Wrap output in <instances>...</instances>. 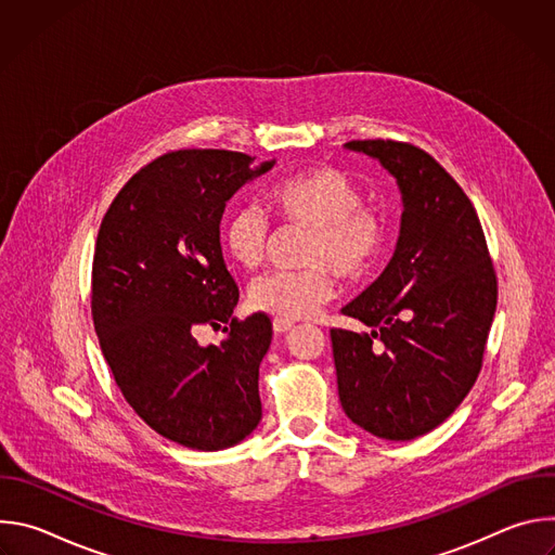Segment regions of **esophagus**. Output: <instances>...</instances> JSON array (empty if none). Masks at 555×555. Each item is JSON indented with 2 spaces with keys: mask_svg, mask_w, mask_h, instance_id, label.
Here are the masks:
<instances>
[{
  "mask_svg": "<svg viewBox=\"0 0 555 555\" xmlns=\"http://www.w3.org/2000/svg\"><path fill=\"white\" fill-rule=\"evenodd\" d=\"M272 327L276 334H287L294 327V321H285V319H274Z\"/></svg>",
  "mask_w": 555,
  "mask_h": 555,
  "instance_id": "obj_1",
  "label": "esophagus"
}]
</instances>
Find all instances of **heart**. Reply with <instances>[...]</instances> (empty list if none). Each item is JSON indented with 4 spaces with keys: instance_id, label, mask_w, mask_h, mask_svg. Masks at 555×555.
Here are the masks:
<instances>
[{
    "instance_id": "obj_1",
    "label": "heart",
    "mask_w": 555,
    "mask_h": 555,
    "mask_svg": "<svg viewBox=\"0 0 555 555\" xmlns=\"http://www.w3.org/2000/svg\"><path fill=\"white\" fill-rule=\"evenodd\" d=\"M266 204L283 225L305 228L300 270L270 272L250 285V305L276 319L296 321L319 311L347 285L369 279L386 248L384 212L362 202L360 186L334 167H311L279 180ZM272 228L255 206H236L223 221V246L246 270L259 268L270 250Z\"/></svg>"
}]
</instances>
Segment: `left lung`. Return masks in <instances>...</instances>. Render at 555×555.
<instances>
[{"instance_id":"obj_1","label":"left lung","mask_w":555,"mask_h":555,"mask_svg":"<svg viewBox=\"0 0 555 555\" xmlns=\"http://www.w3.org/2000/svg\"><path fill=\"white\" fill-rule=\"evenodd\" d=\"M400 184L398 250L345 315L369 334L332 330L347 417L375 437L409 441L443 424L477 382L499 283L469 197L424 149L351 140Z\"/></svg>"}]
</instances>
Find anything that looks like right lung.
Listing matches in <instances>:
<instances>
[{"mask_svg": "<svg viewBox=\"0 0 555 555\" xmlns=\"http://www.w3.org/2000/svg\"><path fill=\"white\" fill-rule=\"evenodd\" d=\"M225 149L169 151L144 165L107 208L92 263V319L129 406L180 446L221 450L261 420L259 364L268 313L232 315L240 300L219 246L225 202L274 163ZM221 346L194 332L220 326Z\"/></svg>", "mask_w": 555, "mask_h": 555, "instance_id": "1", "label": "right lung"}]
</instances>
